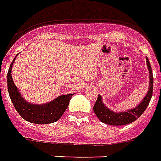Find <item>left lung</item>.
<instances>
[{
    "instance_id": "left-lung-1",
    "label": "left lung",
    "mask_w": 161,
    "mask_h": 161,
    "mask_svg": "<svg viewBox=\"0 0 161 161\" xmlns=\"http://www.w3.org/2000/svg\"><path fill=\"white\" fill-rule=\"evenodd\" d=\"M146 59H147V64L149 71V89L147 94L146 95V97L143 98L142 103H140L138 106L124 112H115L108 108L103 103L101 96L98 95L97 102L93 107V110L102 122H103L105 124L113 125V126H122V125L129 124L133 121H135V120H137L143 114V112L145 111L152 98L153 86L152 68L149 63L148 58H146Z\"/></svg>"
}]
</instances>
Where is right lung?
<instances>
[{"instance_id": "right-lung-1", "label": "right lung", "mask_w": 161, "mask_h": 161, "mask_svg": "<svg viewBox=\"0 0 161 161\" xmlns=\"http://www.w3.org/2000/svg\"><path fill=\"white\" fill-rule=\"evenodd\" d=\"M14 60L15 58L10 64L8 72V90L16 111L23 119L35 124H48L58 121L66 110L74 94L62 95L46 104H33L26 102L13 81L11 70Z\"/></svg>"}]
</instances>
